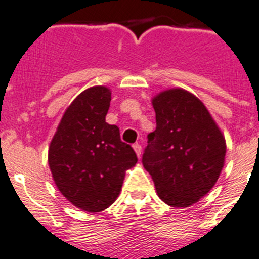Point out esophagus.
Here are the masks:
<instances>
[{"label":"esophagus","instance_id":"esophagus-1","mask_svg":"<svg viewBox=\"0 0 259 259\" xmlns=\"http://www.w3.org/2000/svg\"><path fill=\"white\" fill-rule=\"evenodd\" d=\"M133 148H134V151H135V153H137V156L139 157V158H141V154H142V146H141V144L135 143L134 146H133Z\"/></svg>","mask_w":259,"mask_h":259}]
</instances>
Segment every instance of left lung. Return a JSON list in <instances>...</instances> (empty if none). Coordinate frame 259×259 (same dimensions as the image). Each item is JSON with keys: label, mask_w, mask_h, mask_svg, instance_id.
I'll return each instance as SVG.
<instances>
[{"label": "left lung", "mask_w": 259, "mask_h": 259, "mask_svg": "<svg viewBox=\"0 0 259 259\" xmlns=\"http://www.w3.org/2000/svg\"><path fill=\"white\" fill-rule=\"evenodd\" d=\"M156 130L148 134L142 162L166 204L189 207L216 184L226 143L206 106L184 89L154 97Z\"/></svg>", "instance_id": "8db88e82"}]
</instances>
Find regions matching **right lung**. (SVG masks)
Returning <instances> with one entry per match:
<instances>
[{
	"instance_id": "1",
	"label": "right lung",
	"mask_w": 259,
	"mask_h": 259,
	"mask_svg": "<svg viewBox=\"0 0 259 259\" xmlns=\"http://www.w3.org/2000/svg\"><path fill=\"white\" fill-rule=\"evenodd\" d=\"M111 92L92 87L67 107L48 149V165L61 194L87 212H101L120 194L125 171L138 158L106 122Z\"/></svg>"
}]
</instances>
